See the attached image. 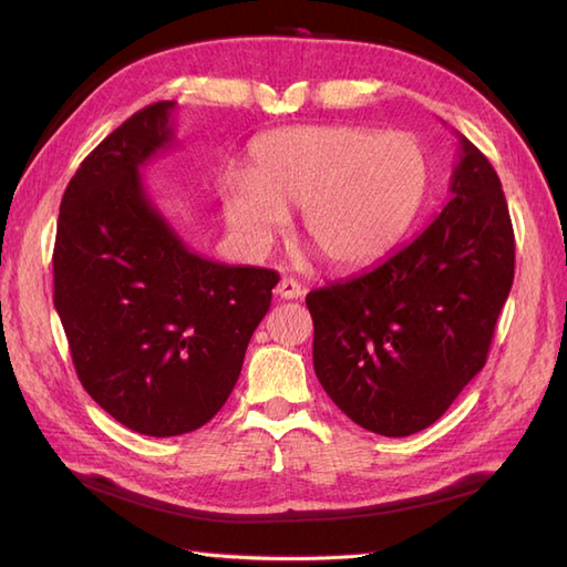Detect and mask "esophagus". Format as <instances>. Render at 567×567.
I'll return each instance as SVG.
<instances>
[{
	"label": "esophagus",
	"instance_id": "34e87169",
	"mask_svg": "<svg viewBox=\"0 0 567 567\" xmlns=\"http://www.w3.org/2000/svg\"><path fill=\"white\" fill-rule=\"evenodd\" d=\"M275 295L280 299H299L305 295V287L297 280H292V277H282V280L275 287Z\"/></svg>",
	"mask_w": 567,
	"mask_h": 567
}]
</instances>
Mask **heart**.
Returning a JSON list of instances; mask_svg holds the SVG:
<instances>
[{
	"mask_svg": "<svg viewBox=\"0 0 567 567\" xmlns=\"http://www.w3.org/2000/svg\"><path fill=\"white\" fill-rule=\"evenodd\" d=\"M426 185V151L412 134L297 126L252 143L246 175H228L219 195L244 244L270 246L287 212L302 209L307 244L333 268H358L406 231Z\"/></svg>",
	"mask_w": 567,
	"mask_h": 567,
	"instance_id": "heart-1",
	"label": "heart"
}]
</instances>
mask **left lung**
Segmentation results:
<instances>
[{"label": "left lung", "mask_w": 567, "mask_h": 567, "mask_svg": "<svg viewBox=\"0 0 567 567\" xmlns=\"http://www.w3.org/2000/svg\"><path fill=\"white\" fill-rule=\"evenodd\" d=\"M451 202L375 268L307 295L315 372L380 436L431 426L487 363L514 282V228L495 167L465 136Z\"/></svg>", "instance_id": "8db88e82"}]
</instances>
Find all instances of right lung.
I'll return each instance as SVG.
<instances>
[{"instance_id":"obj_1","label":"right lung","mask_w":567,"mask_h":567,"mask_svg":"<svg viewBox=\"0 0 567 567\" xmlns=\"http://www.w3.org/2000/svg\"><path fill=\"white\" fill-rule=\"evenodd\" d=\"M175 102L112 131L60 202L53 302L82 388L143 436H179L219 412L280 275L192 252L141 183L171 146Z\"/></svg>"}]
</instances>
